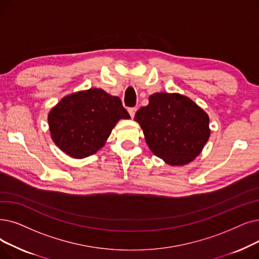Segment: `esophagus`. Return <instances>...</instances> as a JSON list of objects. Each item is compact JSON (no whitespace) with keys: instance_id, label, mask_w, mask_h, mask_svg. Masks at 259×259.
<instances>
[{"instance_id":"obj_1","label":"esophagus","mask_w":259,"mask_h":259,"mask_svg":"<svg viewBox=\"0 0 259 259\" xmlns=\"http://www.w3.org/2000/svg\"><path fill=\"white\" fill-rule=\"evenodd\" d=\"M128 112H129V114H130V116L133 118L134 117V115H136V112H137V108H129L128 109Z\"/></svg>"}]
</instances>
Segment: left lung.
Listing matches in <instances>:
<instances>
[{
  "label": "left lung",
  "instance_id": "1",
  "mask_svg": "<svg viewBox=\"0 0 259 259\" xmlns=\"http://www.w3.org/2000/svg\"><path fill=\"white\" fill-rule=\"evenodd\" d=\"M134 120L151 152L171 166L193 162L210 136L209 117L194 100L179 93H154Z\"/></svg>",
  "mask_w": 259,
  "mask_h": 259
}]
</instances>
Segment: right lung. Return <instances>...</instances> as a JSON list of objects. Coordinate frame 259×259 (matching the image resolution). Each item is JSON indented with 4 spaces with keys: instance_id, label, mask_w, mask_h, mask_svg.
Segmentation results:
<instances>
[{
    "instance_id": "obj_1",
    "label": "right lung",
    "mask_w": 259,
    "mask_h": 259,
    "mask_svg": "<svg viewBox=\"0 0 259 259\" xmlns=\"http://www.w3.org/2000/svg\"><path fill=\"white\" fill-rule=\"evenodd\" d=\"M129 118L119 97L96 88L64 96L48 115L52 140L74 159L96 153L117 121Z\"/></svg>"
}]
</instances>
